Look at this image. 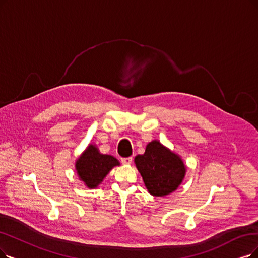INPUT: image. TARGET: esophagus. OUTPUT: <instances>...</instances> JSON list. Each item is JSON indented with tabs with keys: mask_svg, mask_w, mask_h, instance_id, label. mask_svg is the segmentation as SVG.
<instances>
[{
	"mask_svg": "<svg viewBox=\"0 0 258 258\" xmlns=\"http://www.w3.org/2000/svg\"><path fill=\"white\" fill-rule=\"evenodd\" d=\"M121 163L123 165H130L132 163V158L131 157L130 158H122L121 159Z\"/></svg>",
	"mask_w": 258,
	"mask_h": 258,
	"instance_id": "1",
	"label": "esophagus"
}]
</instances>
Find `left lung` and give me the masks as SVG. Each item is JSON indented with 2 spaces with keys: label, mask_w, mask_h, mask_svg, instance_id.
I'll return each instance as SVG.
<instances>
[{
  "label": "left lung",
  "mask_w": 258,
  "mask_h": 258,
  "mask_svg": "<svg viewBox=\"0 0 258 258\" xmlns=\"http://www.w3.org/2000/svg\"><path fill=\"white\" fill-rule=\"evenodd\" d=\"M135 164L148 192L164 197L177 190L186 174V165L178 153L158 140L149 142L144 154H138Z\"/></svg>",
  "instance_id": "obj_1"
}]
</instances>
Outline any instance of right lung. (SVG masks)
I'll return each mask as SVG.
<instances>
[{
    "label": "right lung",
    "instance_id": "right-lung-1",
    "mask_svg": "<svg viewBox=\"0 0 258 258\" xmlns=\"http://www.w3.org/2000/svg\"><path fill=\"white\" fill-rule=\"evenodd\" d=\"M120 163L110 154H102L95 144H89L75 162V169L80 181L90 189L96 188L110 170Z\"/></svg>",
    "mask_w": 258,
    "mask_h": 258
}]
</instances>
